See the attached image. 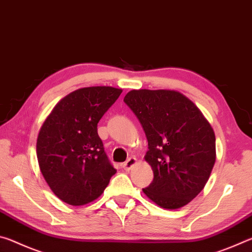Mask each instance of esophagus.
I'll use <instances>...</instances> for the list:
<instances>
[{
    "label": "esophagus",
    "mask_w": 252,
    "mask_h": 252,
    "mask_svg": "<svg viewBox=\"0 0 252 252\" xmlns=\"http://www.w3.org/2000/svg\"><path fill=\"white\" fill-rule=\"evenodd\" d=\"M135 164H136V158L131 157L125 162V163L122 164V167L126 170V171H130V170L133 168Z\"/></svg>",
    "instance_id": "obj_1"
}]
</instances>
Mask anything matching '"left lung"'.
Wrapping results in <instances>:
<instances>
[{"mask_svg":"<svg viewBox=\"0 0 252 252\" xmlns=\"http://www.w3.org/2000/svg\"><path fill=\"white\" fill-rule=\"evenodd\" d=\"M146 132L144 159L153 181L147 197L164 209H179L201 192L216 162L212 126L192 101L173 90H132L123 100Z\"/></svg>","mask_w":252,"mask_h":252,"instance_id":"1","label":"left lung"}]
</instances>
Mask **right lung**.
Returning <instances> with one entry per match:
<instances>
[{
	"mask_svg": "<svg viewBox=\"0 0 252 252\" xmlns=\"http://www.w3.org/2000/svg\"><path fill=\"white\" fill-rule=\"evenodd\" d=\"M121 89L90 87L63 97L41 126L36 141L40 170L53 193L83 206L103 193L117 170L97 134V123Z\"/></svg>",
	"mask_w": 252,
	"mask_h": 252,
	"instance_id": "right-lung-1",
	"label": "right lung"
}]
</instances>
